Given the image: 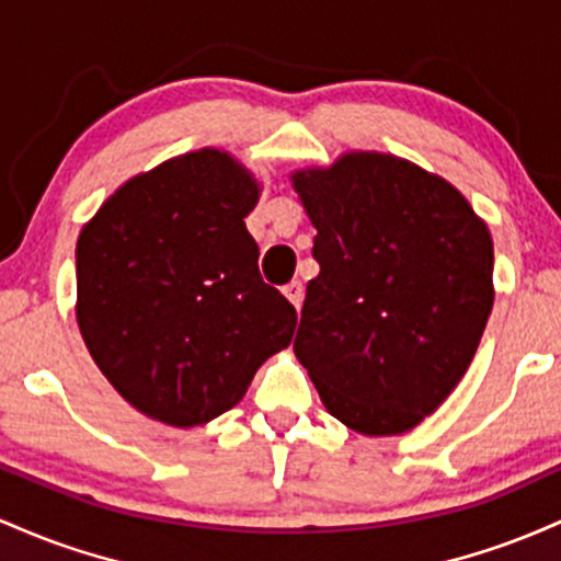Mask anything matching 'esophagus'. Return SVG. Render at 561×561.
I'll return each mask as SVG.
<instances>
[{"instance_id":"1","label":"esophagus","mask_w":561,"mask_h":561,"mask_svg":"<svg viewBox=\"0 0 561 561\" xmlns=\"http://www.w3.org/2000/svg\"><path fill=\"white\" fill-rule=\"evenodd\" d=\"M283 294H286V299L291 301L294 307H297V312L301 310V301H305V286H301L299 280H291L286 288H283Z\"/></svg>"}]
</instances>
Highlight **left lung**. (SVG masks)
Wrapping results in <instances>:
<instances>
[{
    "label": "left lung",
    "instance_id": "1",
    "mask_svg": "<svg viewBox=\"0 0 561 561\" xmlns=\"http://www.w3.org/2000/svg\"><path fill=\"white\" fill-rule=\"evenodd\" d=\"M318 278L294 352L325 411L368 437L411 432L471 365L493 310V238L419 163L350 150L291 174Z\"/></svg>",
    "mask_w": 561,
    "mask_h": 561
}]
</instances>
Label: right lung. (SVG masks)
<instances>
[{"instance_id": "1", "label": "right lung", "mask_w": 561, "mask_h": 561, "mask_svg": "<svg viewBox=\"0 0 561 561\" xmlns=\"http://www.w3.org/2000/svg\"><path fill=\"white\" fill-rule=\"evenodd\" d=\"M260 182L201 148L135 174L77 241V323L92 360L161 424H209L291 344L297 310L260 278L249 211Z\"/></svg>"}]
</instances>
